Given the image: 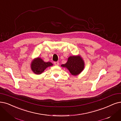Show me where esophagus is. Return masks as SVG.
<instances>
[{
	"label": "esophagus",
	"mask_w": 121,
	"mask_h": 121,
	"mask_svg": "<svg viewBox=\"0 0 121 121\" xmlns=\"http://www.w3.org/2000/svg\"><path fill=\"white\" fill-rule=\"evenodd\" d=\"M54 63L55 65H59V62L58 61H55Z\"/></svg>",
	"instance_id": "1"
}]
</instances>
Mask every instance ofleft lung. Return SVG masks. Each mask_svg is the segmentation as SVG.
Segmentation results:
<instances>
[{"mask_svg":"<svg viewBox=\"0 0 121 121\" xmlns=\"http://www.w3.org/2000/svg\"><path fill=\"white\" fill-rule=\"evenodd\" d=\"M61 66L66 67L72 75H76L83 70L84 64L80 56H71L69 57L66 63L62 65Z\"/></svg>","mask_w":121,"mask_h":121,"instance_id":"obj_1","label":"left lung"}]
</instances>
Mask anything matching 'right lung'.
<instances>
[{
    "label": "right lung",
    "mask_w": 121,
    "mask_h": 121,
    "mask_svg": "<svg viewBox=\"0 0 121 121\" xmlns=\"http://www.w3.org/2000/svg\"><path fill=\"white\" fill-rule=\"evenodd\" d=\"M52 65L51 62H46L40 58H37L31 63V69L35 74H40L47 67Z\"/></svg>",
    "instance_id": "right-lung-1"
}]
</instances>
